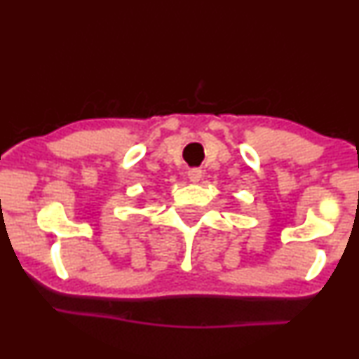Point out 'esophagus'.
Listing matches in <instances>:
<instances>
[{
    "instance_id": "34e87169",
    "label": "esophagus",
    "mask_w": 359,
    "mask_h": 359,
    "mask_svg": "<svg viewBox=\"0 0 359 359\" xmlns=\"http://www.w3.org/2000/svg\"><path fill=\"white\" fill-rule=\"evenodd\" d=\"M187 175H189V179L192 180V182H198V180H201V177H202V170H201V168L194 167L187 172Z\"/></svg>"
}]
</instances>
